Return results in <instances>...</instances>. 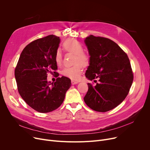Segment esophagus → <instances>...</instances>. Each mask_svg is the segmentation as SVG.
<instances>
[{
    "label": "esophagus",
    "mask_w": 150,
    "mask_h": 150,
    "mask_svg": "<svg viewBox=\"0 0 150 150\" xmlns=\"http://www.w3.org/2000/svg\"><path fill=\"white\" fill-rule=\"evenodd\" d=\"M71 83H72V85H74V84H76L77 83H78V81H74V80H72L71 81Z\"/></svg>",
    "instance_id": "1"
}]
</instances>
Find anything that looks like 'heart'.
I'll use <instances>...</instances> for the list:
<instances>
[{
  "label": "heart",
  "instance_id": "1",
  "mask_svg": "<svg viewBox=\"0 0 150 150\" xmlns=\"http://www.w3.org/2000/svg\"><path fill=\"white\" fill-rule=\"evenodd\" d=\"M63 47L66 51L75 54L74 63L76 64L72 67H66L63 69L62 75L72 80H78L79 79L83 70V66H87L90 62L89 54L83 52V45L77 41L69 39L63 44ZM54 61L58 66L61 65L62 62V54L59 50L55 54Z\"/></svg>",
  "mask_w": 150,
  "mask_h": 150
}]
</instances>
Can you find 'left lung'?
<instances>
[{"mask_svg":"<svg viewBox=\"0 0 150 150\" xmlns=\"http://www.w3.org/2000/svg\"><path fill=\"white\" fill-rule=\"evenodd\" d=\"M84 43L90 56L86 77L99 82L96 86L88 83L84 101L94 111L107 112L119 105L128 94L133 81L130 61L127 53L109 39L89 35Z\"/></svg>","mask_w":150,"mask_h":150,"instance_id":"left-lung-1","label":"left lung"}]
</instances>
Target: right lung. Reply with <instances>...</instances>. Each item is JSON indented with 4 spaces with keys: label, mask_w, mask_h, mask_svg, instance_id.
<instances>
[{
    "label": "right lung",
    "mask_w": 150,
    "mask_h": 150,
    "mask_svg": "<svg viewBox=\"0 0 150 150\" xmlns=\"http://www.w3.org/2000/svg\"><path fill=\"white\" fill-rule=\"evenodd\" d=\"M60 38L51 35L36 39L22 50L14 75L20 96L35 111L46 113L59 108L71 86L69 78L58 77L56 82L47 80V74L58 67L54 61Z\"/></svg>",
    "instance_id": "right-lung-1"
}]
</instances>
